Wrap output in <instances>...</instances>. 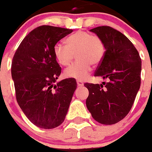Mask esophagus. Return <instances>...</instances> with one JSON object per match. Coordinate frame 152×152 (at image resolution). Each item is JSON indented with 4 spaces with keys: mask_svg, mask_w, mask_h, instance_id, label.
Here are the masks:
<instances>
[{
    "mask_svg": "<svg viewBox=\"0 0 152 152\" xmlns=\"http://www.w3.org/2000/svg\"><path fill=\"white\" fill-rule=\"evenodd\" d=\"M76 84H77V86H84V83L82 81H80V80H77L76 81Z\"/></svg>",
    "mask_w": 152,
    "mask_h": 152,
    "instance_id": "1",
    "label": "esophagus"
}]
</instances>
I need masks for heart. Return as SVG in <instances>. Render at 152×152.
<instances>
[{"label": "heart", "mask_w": 152, "mask_h": 152, "mask_svg": "<svg viewBox=\"0 0 152 152\" xmlns=\"http://www.w3.org/2000/svg\"><path fill=\"white\" fill-rule=\"evenodd\" d=\"M105 45L97 36L85 31H77L68 36L65 45L58 42L53 49V56L62 66H68L76 54L77 62L66 68L64 76L78 80H86L91 71V65L97 66L105 55Z\"/></svg>", "instance_id": "1"}]
</instances>
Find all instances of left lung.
<instances>
[{
	"instance_id": "8db88e82",
	"label": "left lung",
	"mask_w": 152,
	"mask_h": 152,
	"mask_svg": "<svg viewBox=\"0 0 152 152\" xmlns=\"http://www.w3.org/2000/svg\"><path fill=\"white\" fill-rule=\"evenodd\" d=\"M89 31L102 40L106 50L94 76L107 82L85 84L89 89L86 107L100 124H115L129 112L140 89L142 61L133 43L117 30L102 26Z\"/></svg>"
}]
</instances>
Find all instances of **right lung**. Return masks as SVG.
I'll list each match as a JSON object with an SVG mask.
<instances>
[{
    "label": "right lung",
    "mask_w": 152,
    "mask_h": 152,
    "mask_svg": "<svg viewBox=\"0 0 152 152\" xmlns=\"http://www.w3.org/2000/svg\"><path fill=\"white\" fill-rule=\"evenodd\" d=\"M72 30L43 25L26 36L11 65L18 105L32 124L50 129L63 123L77 85L68 78L54 84L61 67L53 56L54 45Z\"/></svg>",
    "instance_id": "obj_1"
}]
</instances>
